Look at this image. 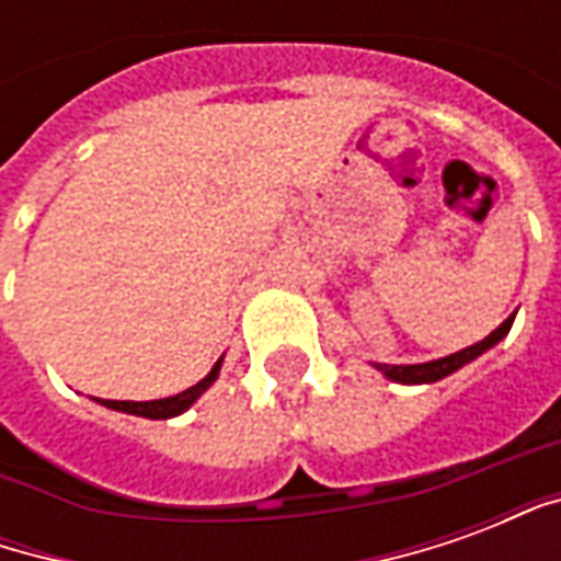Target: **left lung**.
<instances>
[{"instance_id": "left-lung-1", "label": "left lung", "mask_w": 561, "mask_h": 561, "mask_svg": "<svg viewBox=\"0 0 561 561\" xmlns=\"http://www.w3.org/2000/svg\"><path fill=\"white\" fill-rule=\"evenodd\" d=\"M514 324V316L505 318L499 328L486 336V340L474 342L469 348H462L457 354H447V357H438V360H430V364H412V366H390V364H376L378 373H385L390 381H400V385H430V381H438V378L450 376V373H457L459 366L471 364L474 357H481L486 348H493L495 342L507 336V330Z\"/></svg>"}]
</instances>
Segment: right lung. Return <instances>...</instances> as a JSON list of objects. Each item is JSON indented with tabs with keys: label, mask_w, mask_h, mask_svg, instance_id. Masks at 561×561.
<instances>
[{
	"label": "right lung",
	"mask_w": 561,
	"mask_h": 561,
	"mask_svg": "<svg viewBox=\"0 0 561 561\" xmlns=\"http://www.w3.org/2000/svg\"><path fill=\"white\" fill-rule=\"evenodd\" d=\"M221 369V357L216 360V366L209 369L207 378H201L197 385H192L183 393H176V397H164V400H149V402H131V400H99L107 409H114V412H126V414H138V417H149V421H168V417H176V414H183L192 402L204 393V390L219 378Z\"/></svg>",
	"instance_id": "1"
}]
</instances>
